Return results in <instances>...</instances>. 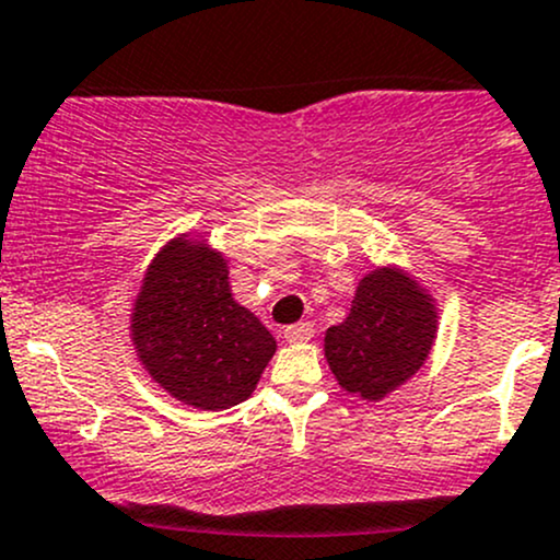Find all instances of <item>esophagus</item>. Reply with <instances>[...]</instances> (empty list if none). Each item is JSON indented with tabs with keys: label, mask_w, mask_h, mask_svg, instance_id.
I'll return each mask as SVG.
<instances>
[{
	"label": "esophagus",
	"mask_w": 560,
	"mask_h": 560,
	"mask_svg": "<svg viewBox=\"0 0 560 560\" xmlns=\"http://www.w3.org/2000/svg\"><path fill=\"white\" fill-rule=\"evenodd\" d=\"M313 323H296V326L282 328V339H285V342H307V339H313Z\"/></svg>",
	"instance_id": "34e87169"
}]
</instances>
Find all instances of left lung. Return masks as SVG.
I'll return each instance as SVG.
<instances>
[{
    "instance_id": "8db88e82",
    "label": "left lung",
    "mask_w": 560,
    "mask_h": 560,
    "mask_svg": "<svg viewBox=\"0 0 560 560\" xmlns=\"http://www.w3.org/2000/svg\"><path fill=\"white\" fill-rule=\"evenodd\" d=\"M436 331L434 293L407 269L383 264L359 280L348 318L323 337V355L339 388L383 401L429 361Z\"/></svg>"
}]
</instances>
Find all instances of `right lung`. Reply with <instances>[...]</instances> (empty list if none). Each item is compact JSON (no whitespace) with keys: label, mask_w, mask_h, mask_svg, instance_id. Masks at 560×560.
Returning <instances> with one entry per match:
<instances>
[{"label":"right lung","mask_w":560,"mask_h":560,"mask_svg":"<svg viewBox=\"0 0 560 560\" xmlns=\"http://www.w3.org/2000/svg\"><path fill=\"white\" fill-rule=\"evenodd\" d=\"M129 337L159 388L207 412L245 401L278 350L267 326L234 302L226 256L199 232L172 237L148 264Z\"/></svg>","instance_id":"1"}]
</instances>
